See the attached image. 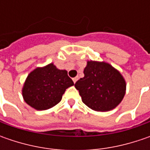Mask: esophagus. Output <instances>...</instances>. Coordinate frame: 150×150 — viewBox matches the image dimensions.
I'll return each instance as SVG.
<instances>
[{
    "label": "esophagus",
    "mask_w": 150,
    "mask_h": 150,
    "mask_svg": "<svg viewBox=\"0 0 150 150\" xmlns=\"http://www.w3.org/2000/svg\"><path fill=\"white\" fill-rule=\"evenodd\" d=\"M78 77H75V78H72V81H73V83H75L77 81H78Z\"/></svg>",
    "instance_id": "obj_1"
}]
</instances>
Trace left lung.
<instances>
[{"instance_id":"left-lung-1","label":"left lung","mask_w":150,"mask_h":150,"mask_svg":"<svg viewBox=\"0 0 150 150\" xmlns=\"http://www.w3.org/2000/svg\"><path fill=\"white\" fill-rule=\"evenodd\" d=\"M84 77L75 83L84 104L98 112L115 108L123 100L126 83L121 73L109 63L88 61Z\"/></svg>"}]
</instances>
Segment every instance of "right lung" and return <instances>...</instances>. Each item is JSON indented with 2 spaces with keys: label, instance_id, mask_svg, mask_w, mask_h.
<instances>
[{
  "label": "right lung",
  "instance_id": "right-lung-1",
  "mask_svg": "<svg viewBox=\"0 0 150 150\" xmlns=\"http://www.w3.org/2000/svg\"><path fill=\"white\" fill-rule=\"evenodd\" d=\"M73 84L66 70H60L50 63L29 73L22 88V96L32 108L46 110L57 105L67 88Z\"/></svg>",
  "mask_w": 150,
  "mask_h": 150
}]
</instances>
